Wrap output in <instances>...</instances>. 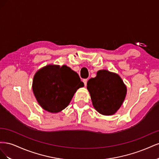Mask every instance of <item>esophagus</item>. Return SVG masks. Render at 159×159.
I'll return each instance as SVG.
<instances>
[{
    "label": "esophagus",
    "instance_id": "34e87169",
    "mask_svg": "<svg viewBox=\"0 0 159 159\" xmlns=\"http://www.w3.org/2000/svg\"><path fill=\"white\" fill-rule=\"evenodd\" d=\"M83 81H84V85H85V86H86V85H87V82H88V80H87V79H84V80H83Z\"/></svg>",
    "mask_w": 159,
    "mask_h": 159
}]
</instances>
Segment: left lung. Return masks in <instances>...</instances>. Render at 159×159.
<instances>
[{"label": "left lung", "mask_w": 159, "mask_h": 159, "mask_svg": "<svg viewBox=\"0 0 159 159\" xmlns=\"http://www.w3.org/2000/svg\"><path fill=\"white\" fill-rule=\"evenodd\" d=\"M87 85L93 107L103 115L116 113L126 97L127 87L121 77L107 70H99Z\"/></svg>", "instance_id": "8db88e82"}]
</instances>
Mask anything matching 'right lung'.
Here are the masks:
<instances>
[{"instance_id":"add662e5","label":"right lung","mask_w":159,"mask_h":159,"mask_svg":"<svg viewBox=\"0 0 159 159\" xmlns=\"http://www.w3.org/2000/svg\"><path fill=\"white\" fill-rule=\"evenodd\" d=\"M84 86L78 74L66 65L43 67L36 71L32 81V91L38 103L52 113L64 109L76 91Z\"/></svg>"}]
</instances>
